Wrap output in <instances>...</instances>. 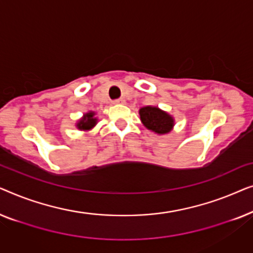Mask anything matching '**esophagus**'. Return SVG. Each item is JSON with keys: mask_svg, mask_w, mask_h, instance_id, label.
<instances>
[{"mask_svg": "<svg viewBox=\"0 0 253 253\" xmlns=\"http://www.w3.org/2000/svg\"><path fill=\"white\" fill-rule=\"evenodd\" d=\"M113 103H115V105H119V103H121V105H123V103H126V100H124L123 98H120V99H115L113 101Z\"/></svg>", "mask_w": 253, "mask_h": 253, "instance_id": "34e87169", "label": "esophagus"}]
</instances>
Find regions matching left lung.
<instances>
[{
  "label": "left lung",
  "instance_id": "1",
  "mask_svg": "<svg viewBox=\"0 0 253 253\" xmlns=\"http://www.w3.org/2000/svg\"><path fill=\"white\" fill-rule=\"evenodd\" d=\"M141 122L147 129L155 133H168L174 126V120L166 112H162L158 107H144L139 110Z\"/></svg>",
  "mask_w": 253,
  "mask_h": 253
}]
</instances>
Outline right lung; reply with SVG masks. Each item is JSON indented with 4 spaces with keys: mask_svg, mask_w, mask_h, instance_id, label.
Here are the masks:
<instances>
[{
    "mask_svg": "<svg viewBox=\"0 0 253 253\" xmlns=\"http://www.w3.org/2000/svg\"><path fill=\"white\" fill-rule=\"evenodd\" d=\"M96 124V119H94V113H87L85 114V116L79 121V123L77 124L78 129L81 130H89L92 129Z\"/></svg>",
    "mask_w": 253,
    "mask_h": 253,
    "instance_id": "add662e5",
    "label": "right lung"
}]
</instances>
